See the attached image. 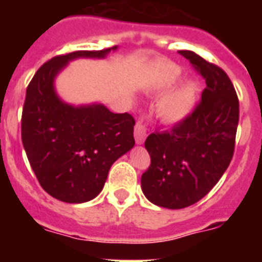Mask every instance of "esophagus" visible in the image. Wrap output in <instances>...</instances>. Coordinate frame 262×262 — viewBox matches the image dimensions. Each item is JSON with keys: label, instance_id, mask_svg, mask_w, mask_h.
Wrapping results in <instances>:
<instances>
[{"label": "esophagus", "instance_id": "1", "mask_svg": "<svg viewBox=\"0 0 262 262\" xmlns=\"http://www.w3.org/2000/svg\"><path fill=\"white\" fill-rule=\"evenodd\" d=\"M134 136H135V142L138 144H143L145 140V136H147V128H145V124L143 122H138L134 129Z\"/></svg>", "mask_w": 262, "mask_h": 262}]
</instances>
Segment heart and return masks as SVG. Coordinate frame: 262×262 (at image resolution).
Masks as SVG:
<instances>
[{
  "instance_id": "b5f03b06",
  "label": "heart",
  "mask_w": 262,
  "mask_h": 262,
  "mask_svg": "<svg viewBox=\"0 0 262 262\" xmlns=\"http://www.w3.org/2000/svg\"><path fill=\"white\" fill-rule=\"evenodd\" d=\"M182 76L181 69L170 67L156 81L154 89L157 92L165 90L176 84ZM200 96V82L195 80L186 81L181 86L176 88L172 92L164 94L157 101V115L168 123H178L186 119L195 108L196 101Z\"/></svg>"
}]
</instances>
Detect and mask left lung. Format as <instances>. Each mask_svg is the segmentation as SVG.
<instances>
[{
    "instance_id": "8db88e82",
    "label": "left lung",
    "mask_w": 262,
    "mask_h": 262,
    "mask_svg": "<svg viewBox=\"0 0 262 262\" xmlns=\"http://www.w3.org/2000/svg\"><path fill=\"white\" fill-rule=\"evenodd\" d=\"M206 80L202 99L172 129L154 133L144 145L151 165L142 176L147 200L185 209L202 200L230 165L239 123V99L226 72L193 51H178Z\"/></svg>"
}]
</instances>
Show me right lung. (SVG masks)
<instances>
[{"label": "right lung", "mask_w": 262, "mask_h": 262, "mask_svg": "<svg viewBox=\"0 0 262 262\" xmlns=\"http://www.w3.org/2000/svg\"><path fill=\"white\" fill-rule=\"evenodd\" d=\"M118 46L76 51L40 67L26 90L22 143L40 186L67 203H84L103 189L111 165L133 149L134 119L102 103L75 106L56 93L55 78L76 59H105Z\"/></svg>", "instance_id": "add662e5"}]
</instances>
